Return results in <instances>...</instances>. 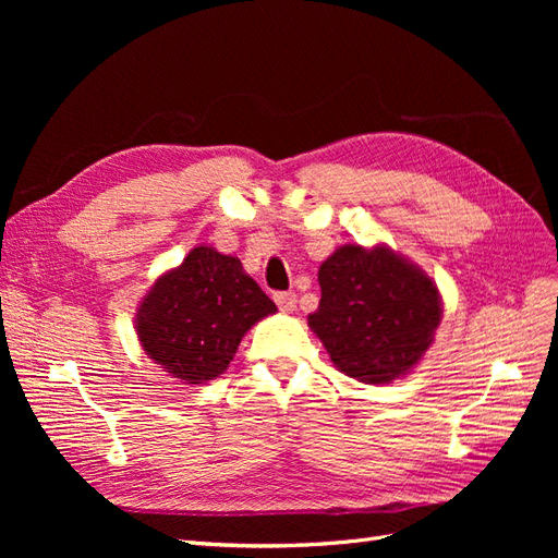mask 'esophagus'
<instances>
[{"label":"esophagus","instance_id":"34e87169","mask_svg":"<svg viewBox=\"0 0 558 558\" xmlns=\"http://www.w3.org/2000/svg\"><path fill=\"white\" fill-rule=\"evenodd\" d=\"M275 302L281 312H293L298 305V298L293 291H281V293H275Z\"/></svg>","mask_w":558,"mask_h":558}]
</instances>
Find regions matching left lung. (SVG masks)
Returning <instances> with one entry per match:
<instances>
[{
	"mask_svg": "<svg viewBox=\"0 0 558 558\" xmlns=\"http://www.w3.org/2000/svg\"><path fill=\"white\" fill-rule=\"evenodd\" d=\"M310 328L344 375L386 384L424 356L442 318L430 277L393 251L344 244L318 267Z\"/></svg>",
	"mask_w": 558,
	"mask_h": 558,
	"instance_id": "left-lung-1",
	"label": "left lung"
}]
</instances>
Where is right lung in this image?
<instances>
[{
  "mask_svg": "<svg viewBox=\"0 0 558 558\" xmlns=\"http://www.w3.org/2000/svg\"><path fill=\"white\" fill-rule=\"evenodd\" d=\"M277 305L242 263L197 246L144 298L137 335L144 351L185 384H205L230 365L244 332Z\"/></svg>",
  "mask_w": 558,
  "mask_h": 558,
  "instance_id": "1",
  "label": "right lung"
}]
</instances>
